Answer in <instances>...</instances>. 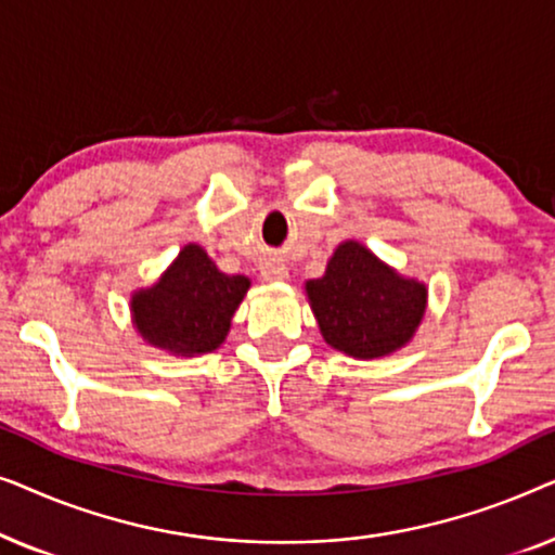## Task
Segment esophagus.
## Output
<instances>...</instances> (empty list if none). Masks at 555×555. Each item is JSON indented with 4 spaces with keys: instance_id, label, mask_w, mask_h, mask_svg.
<instances>
[{
    "instance_id": "esophagus-1",
    "label": "esophagus",
    "mask_w": 555,
    "mask_h": 555,
    "mask_svg": "<svg viewBox=\"0 0 555 555\" xmlns=\"http://www.w3.org/2000/svg\"><path fill=\"white\" fill-rule=\"evenodd\" d=\"M262 278L264 280H285L287 278V268L280 262H272V264H264L262 268Z\"/></svg>"
}]
</instances>
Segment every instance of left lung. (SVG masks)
<instances>
[{
  "label": "left lung",
  "instance_id": "8db88e82",
  "mask_svg": "<svg viewBox=\"0 0 555 555\" xmlns=\"http://www.w3.org/2000/svg\"><path fill=\"white\" fill-rule=\"evenodd\" d=\"M306 293L325 344L353 359L399 351L427 310V285L401 278L356 240L340 242L325 275L308 280Z\"/></svg>",
  "mask_w": 555,
  "mask_h": 555
}]
</instances>
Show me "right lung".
Returning a JSON list of instances; mask_svg holds the SVG:
<instances>
[{"label":"right lung","mask_w":555,"mask_h":555,"mask_svg":"<svg viewBox=\"0 0 555 555\" xmlns=\"http://www.w3.org/2000/svg\"><path fill=\"white\" fill-rule=\"evenodd\" d=\"M249 278L224 275L199 245H186L158 283L135 291L133 325L146 344L173 356L209 353L224 344Z\"/></svg>","instance_id":"1"}]
</instances>
